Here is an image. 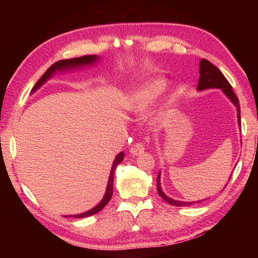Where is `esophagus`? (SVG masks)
Returning a JSON list of instances; mask_svg holds the SVG:
<instances>
[{
	"label": "esophagus",
	"mask_w": 258,
	"mask_h": 258,
	"mask_svg": "<svg viewBox=\"0 0 258 258\" xmlns=\"http://www.w3.org/2000/svg\"><path fill=\"white\" fill-rule=\"evenodd\" d=\"M145 145H143V143H141V142H138L137 145H134L132 148H131L130 149V152L132 155H135V156H138V155H140V154H142L143 151H145Z\"/></svg>",
	"instance_id": "1"
}]
</instances>
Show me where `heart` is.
<instances>
[{"instance_id": "obj_1", "label": "heart", "mask_w": 258, "mask_h": 258, "mask_svg": "<svg viewBox=\"0 0 258 258\" xmlns=\"http://www.w3.org/2000/svg\"><path fill=\"white\" fill-rule=\"evenodd\" d=\"M166 87V81L161 77H155L147 81L145 84H142L139 89L133 92L128 100L127 107L131 112L135 115L142 116L149 110L152 104L156 102L159 95L163 93ZM171 101L167 100L158 110V117H163L166 111L168 110Z\"/></svg>"}]
</instances>
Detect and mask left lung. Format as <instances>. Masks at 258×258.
Segmentation results:
<instances>
[{"label":"left lung","mask_w":258,"mask_h":258,"mask_svg":"<svg viewBox=\"0 0 258 258\" xmlns=\"http://www.w3.org/2000/svg\"><path fill=\"white\" fill-rule=\"evenodd\" d=\"M199 82L197 89L198 91L207 90V89H221L223 91L224 94L228 97L231 102H232L235 107H237V112H238V124L241 126V121H240V106H239V100L237 95L233 92L232 86L230 85L228 80L224 77L223 74L221 73L220 69L214 66L213 63L209 62L206 59L200 60L199 64ZM157 191H158V195L163 198L166 203L169 205H173V206H190V205L195 204V202H177V200H174L166 196L163 190H161L160 186V173H158V176H157ZM200 203V202H199Z\"/></svg>","instance_id":"8db88e82"}]
</instances>
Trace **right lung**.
<instances>
[{"label":"right lung","mask_w":258,"mask_h":258,"mask_svg":"<svg viewBox=\"0 0 258 258\" xmlns=\"http://www.w3.org/2000/svg\"><path fill=\"white\" fill-rule=\"evenodd\" d=\"M99 58L97 55H83L80 56V58H74V59H67V60H60L58 62H55L54 64H52V66L47 69V71L44 73V75H43L36 84L34 85L32 92H35L38 87H41L44 83L49 80V78L53 75V74L59 71V72H62V71H69V69H75V68H80L83 66H89V64H93L97 62V60ZM124 159V152H119L117 157L113 160L112 163V167H111V172H110V175H109V180H108V184H107V190H106V195H104L103 199L100 202L97 206L94 208L90 209V211H87L85 213H82V214H77V215H74L75 218H83V217H87V216H91V215H94V214H97L98 212L101 211V209L106 206V205L109 203V200L111 199L112 197V185H113V174H115V169L117 167V165L119 163H121Z\"/></svg>","instance_id":"1"}]
</instances>
